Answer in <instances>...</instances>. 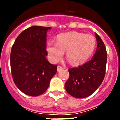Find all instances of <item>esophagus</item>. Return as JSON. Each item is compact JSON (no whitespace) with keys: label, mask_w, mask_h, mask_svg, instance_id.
<instances>
[{"label":"esophagus","mask_w":120,"mask_h":120,"mask_svg":"<svg viewBox=\"0 0 120 120\" xmlns=\"http://www.w3.org/2000/svg\"><path fill=\"white\" fill-rule=\"evenodd\" d=\"M62 70H63V68H62L61 66L58 65V67H57V71H62Z\"/></svg>","instance_id":"34e87169"}]
</instances>
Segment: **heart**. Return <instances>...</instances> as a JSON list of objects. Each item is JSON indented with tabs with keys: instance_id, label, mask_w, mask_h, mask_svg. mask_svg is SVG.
<instances>
[{
	"instance_id": "1",
	"label": "heart",
	"mask_w": 120,
	"mask_h": 120,
	"mask_svg": "<svg viewBox=\"0 0 120 120\" xmlns=\"http://www.w3.org/2000/svg\"><path fill=\"white\" fill-rule=\"evenodd\" d=\"M96 42L94 37L77 32L58 35L56 42L49 41L46 46L51 62L55 63L62 58L65 52L67 59L73 65L85 62L94 52Z\"/></svg>"
}]
</instances>
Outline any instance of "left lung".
Masks as SVG:
<instances>
[{"label": "left lung", "mask_w": 120, "mask_h": 120, "mask_svg": "<svg viewBox=\"0 0 120 120\" xmlns=\"http://www.w3.org/2000/svg\"><path fill=\"white\" fill-rule=\"evenodd\" d=\"M97 40L96 53L87 62L69 68V79L65 88L70 95L77 98L91 96L97 90L105 77L107 62V52L102 40L95 33Z\"/></svg>", "instance_id": "left-lung-1"}]
</instances>
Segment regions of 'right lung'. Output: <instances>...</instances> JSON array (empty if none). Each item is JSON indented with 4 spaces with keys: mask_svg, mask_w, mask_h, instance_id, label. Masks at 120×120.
<instances>
[{
    "mask_svg": "<svg viewBox=\"0 0 120 120\" xmlns=\"http://www.w3.org/2000/svg\"><path fill=\"white\" fill-rule=\"evenodd\" d=\"M50 27L34 26L18 36L10 55L11 70L17 87L28 96H38L48 88L57 65L46 59V35Z\"/></svg>",
    "mask_w": 120,
    "mask_h": 120,
    "instance_id": "obj_1",
    "label": "right lung"
}]
</instances>
